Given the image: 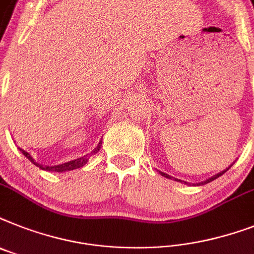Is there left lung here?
I'll use <instances>...</instances> for the list:
<instances>
[{
    "mask_svg": "<svg viewBox=\"0 0 254 254\" xmlns=\"http://www.w3.org/2000/svg\"><path fill=\"white\" fill-rule=\"evenodd\" d=\"M231 167H232V164H231V166L228 167V168H226V170H224V171H222V172H219V174L214 175L213 177H210V179H207V180H205V181H202V183H198V184H197V185H205V184H207V183H210V181L215 180V179H218V177H219V176H222V175H223L224 172H227V171L230 170ZM160 175H162V176H164V177H167V179H174V177H171L170 175L164 174V172H160ZM175 180H176V181H181V180H177V179H175Z\"/></svg>",
    "mask_w": 254,
    "mask_h": 254,
    "instance_id": "left-lung-1",
    "label": "left lung"
}]
</instances>
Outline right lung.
Wrapping results in <instances>:
<instances>
[{
  "label": "right lung",
  "instance_id": "right-lung-1",
  "mask_svg": "<svg viewBox=\"0 0 254 254\" xmlns=\"http://www.w3.org/2000/svg\"><path fill=\"white\" fill-rule=\"evenodd\" d=\"M100 146H102V141L99 142L98 146L95 147V150L92 152H90V154H87V155L84 156H80V158H78V159H74V160H70V162L67 163H63V164H59V166H45L43 167L41 164H39V163L35 162V159L32 158V156L28 154L27 151H24V150H22V148L19 147L20 152L23 154L24 156H26L27 159L30 160L32 164H35V166H38L39 168H41V170H45V171H52V172H66V171H73V170H77V168H80V167H83L86 163L88 162V159H90V156L94 155V154H96V152L100 150Z\"/></svg>",
  "mask_w": 254,
  "mask_h": 254
}]
</instances>
